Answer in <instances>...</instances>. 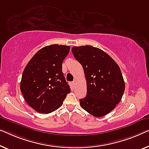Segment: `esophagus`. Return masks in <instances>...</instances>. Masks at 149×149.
Listing matches in <instances>:
<instances>
[{"mask_svg":"<svg viewBox=\"0 0 149 149\" xmlns=\"http://www.w3.org/2000/svg\"><path fill=\"white\" fill-rule=\"evenodd\" d=\"M73 84H74V86H75V85H77V80L76 79H74V81H73Z\"/></svg>","mask_w":149,"mask_h":149,"instance_id":"34e87169","label":"esophagus"}]
</instances>
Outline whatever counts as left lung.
<instances>
[{
  "mask_svg": "<svg viewBox=\"0 0 149 149\" xmlns=\"http://www.w3.org/2000/svg\"><path fill=\"white\" fill-rule=\"evenodd\" d=\"M72 52L83 67L87 83V95L79 100L81 107L94 116H105L120 102L125 90L120 69L99 48L74 47Z\"/></svg>",
  "mask_w": 149,
  "mask_h": 149,
  "instance_id": "8db88e82",
  "label": "left lung"
}]
</instances>
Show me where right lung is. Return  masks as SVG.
I'll list each match as a JSON object with an SVG mask.
<instances>
[{
    "instance_id": "obj_1",
    "label": "right lung",
    "mask_w": 149,
    "mask_h": 149,
    "mask_svg": "<svg viewBox=\"0 0 149 149\" xmlns=\"http://www.w3.org/2000/svg\"><path fill=\"white\" fill-rule=\"evenodd\" d=\"M70 47L54 44L42 48L23 71L20 89L26 102L39 113L49 114L61 107L70 88L62 63Z\"/></svg>"
}]
</instances>
